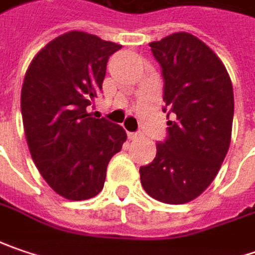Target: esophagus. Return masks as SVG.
Masks as SVG:
<instances>
[{
  "mask_svg": "<svg viewBox=\"0 0 255 255\" xmlns=\"http://www.w3.org/2000/svg\"><path fill=\"white\" fill-rule=\"evenodd\" d=\"M128 136H129V139H130V140H133V139L140 137V133H139V132H129V133H128Z\"/></svg>",
  "mask_w": 255,
  "mask_h": 255,
  "instance_id": "esophagus-1",
  "label": "esophagus"
}]
</instances>
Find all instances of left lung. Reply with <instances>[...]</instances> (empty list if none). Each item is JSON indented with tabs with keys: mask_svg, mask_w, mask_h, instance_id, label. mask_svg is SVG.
Returning a JSON list of instances; mask_svg holds the SVG:
<instances>
[{
	"mask_svg": "<svg viewBox=\"0 0 255 255\" xmlns=\"http://www.w3.org/2000/svg\"><path fill=\"white\" fill-rule=\"evenodd\" d=\"M149 45L163 77L162 110L173 121L155 159L140 166V182L160 202L185 204L208 188L228 152L233 84L223 61L192 34L175 32Z\"/></svg>",
	"mask_w": 255,
	"mask_h": 255,
	"instance_id": "obj_1",
	"label": "left lung"
}]
</instances>
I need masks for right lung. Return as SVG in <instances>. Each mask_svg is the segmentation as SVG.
<instances>
[{
    "label": "right lung",
    "instance_id": "1",
    "mask_svg": "<svg viewBox=\"0 0 255 255\" xmlns=\"http://www.w3.org/2000/svg\"><path fill=\"white\" fill-rule=\"evenodd\" d=\"M122 45L70 31L32 58L21 90V115L31 158L58 195L83 201L105 185L123 128L89 113L102 92L109 57Z\"/></svg>",
    "mask_w": 255,
    "mask_h": 255
}]
</instances>
